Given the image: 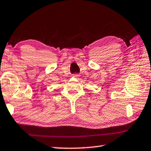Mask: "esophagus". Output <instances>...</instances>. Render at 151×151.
Masks as SVG:
<instances>
[{
	"label": "esophagus",
	"instance_id": "34e87169",
	"mask_svg": "<svg viewBox=\"0 0 151 151\" xmlns=\"http://www.w3.org/2000/svg\"><path fill=\"white\" fill-rule=\"evenodd\" d=\"M74 76H78V75H75Z\"/></svg>",
	"mask_w": 151,
	"mask_h": 151
}]
</instances>
